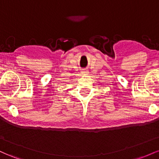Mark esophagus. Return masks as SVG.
I'll list each match as a JSON object with an SVG mask.
<instances>
[{
	"label": "esophagus",
	"mask_w": 159,
	"mask_h": 159,
	"mask_svg": "<svg viewBox=\"0 0 159 159\" xmlns=\"http://www.w3.org/2000/svg\"><path fill=\"white\" fill-rule=\"evenodd\" d=\"M89 72H87V70H83L81 71V75H88Z\"/></svg>",
	"instance_id": "1"
}]
</instances>
